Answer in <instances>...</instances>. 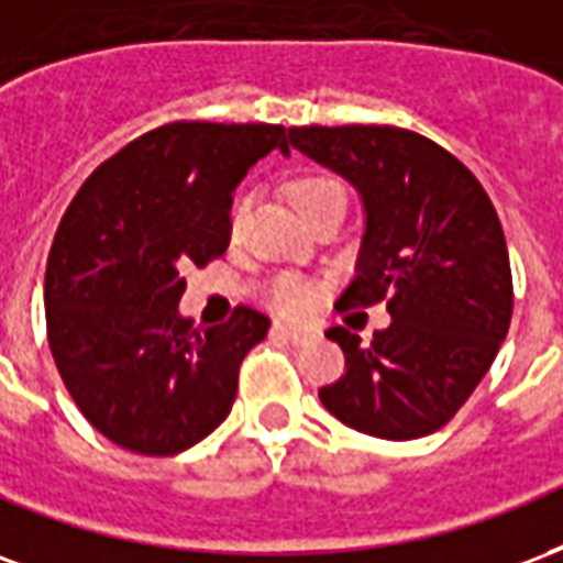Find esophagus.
<instances>
[{"mask_svg": "<svg viewBox=\"0 0 563 563\" xmlns=\"http://www.w3.org/2000/svg\"><path fill=\"white\" fill-rule=\"evenodd\" d=\"M273 330L278 332V335H285V339H290V342H306L311 332L302 330V327H294V323H276Z\"/></svg>", "mask_w": 563, "mask_h": 563, "instance_id": "esophagus-1", "label": "esophagus"}]
</instances>
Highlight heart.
<instances>
[{
  "label": "heart",
  "instance_id": "heart-1",
  "mask_svg": "<svg viewBox=\"0 0 563 563\" xmlns=\"http://www.w3.org/2000/svg\"><path fill=\"white\" fill-rule=\"evenodd\" d=\"M335 195H342V186L335 179H327V176H302V179H297L290 186V203L297 207L299 216H306L318 203H323V200H330ZM245 212H249V197H240L231 209V231L240 228ZM269 299H273L276 309L287 311V314H297V311L309 309L311 287L297 276H282L269 287Z\"/></svg>",
  "mask_w": 563,
  "mask_h": 563
}]
</instances>
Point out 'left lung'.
<instances>
[{"instance_id":"1","label":"left lung","mask_w":563,"mask_h":563,"mask_svg":"<svg viewBox=\"0 0 563 563\" xmlns=\"http://www.w3.org/2000/svg\"><path fill=\"white\" fill-rule=\"evenodd\" d=\"M290 146L356 188L366 231L335 309L387 299L393 323L363 344L327 330L344 375L323 408L356 432L411 441L438 432L489 372L512 318L498 212L477 176L422 134L393 125H306Z\"/></svg>"}]
</instances>
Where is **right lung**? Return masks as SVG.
<instances>
[{"mask_svg": "<svg viewBox=\"0 0 563 563\" xmlns=\"http://www.w3.org/2000/svg\"><path fill=\"white\" fill-rule=\"evenodd\" d=\"M282 125L170 122L98 167L53 236L47 342L77 408L113 444L176 455L216 432L240 363L269 318L240 306L221 327L179 314L188 266L231 242L233 191Z\"/></svg>", "mask_w": 563, "mask_h": 563, "instance_id": "obj_1", "label": "right lung"}]
</instances>
